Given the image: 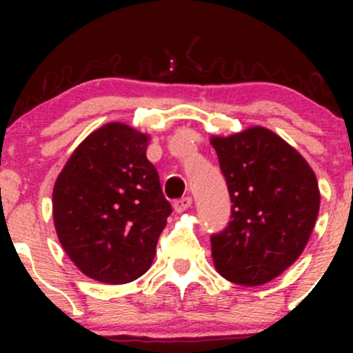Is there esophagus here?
I'll return each instance as SVG.
<instances>
[{"instance_id":"1","label":"esophagus","mask_w":353,"mask_h":353,"mask_svg":"<svg viewBox=\"0 0 353 353\" xmlns=\"http://www.w3.org/2000/svg\"><path fill=\"white\" fill-rule=\"evenodd\" d=\"M190 205H192V197H182V199L174 202V210H176V212H184V210H188Z\"/></svg>"}]
</instances>
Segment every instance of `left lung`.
<instances>
[{
	"instance_id": "1",
	"label": "left lung",
	"mask_w": 353,
	"mask_h": 353,
	"mask_svg": "<svg viewBox=\"0 0 353 353\" xmlns=\"http://www.w3.org/2000/svg\"><path fill=\"white\" fill-rule=\"evenodd\" d=\"M210 144L232 202L229 224L210 236L214 265L230 282L262 285L305 249L320 208L317 177L292 145L261 125Z\"/></svg>"
}]
</instances>
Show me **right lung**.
Segmentation results:
<instances>
[{
    "instance_id": "obj_1",
    "label": "right lung",
    "mask_w": 353,
    "mask_h": 353,
    "mask_svg": "<svg viewBox=\"0 0 353 353\" xmlns=\"http://www.w3.org/2000/svg\"><path fill=\"white\" fill-rule=\"evenodd\" d=\"M149 136L121 123L96 129L71 154L52 189L59 242L88 277L136 281L152 264L172 208L145 157Z\"/></svg>"
}]
</instances>
